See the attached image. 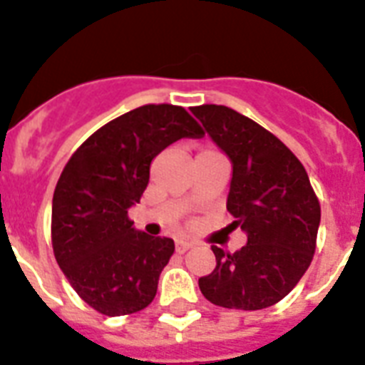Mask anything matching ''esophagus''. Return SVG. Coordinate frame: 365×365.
<instances>
[{"label": "esophagus", "mask_w": 365, "mask_h": 365, "mask_svg": "<svg viewBox=\"0 0 365 365\" xmlns=\"http://www.w3.org/2000/svg\"><path fill=\"white\" fill-rule=\"evenodd\" d=\"M192 247L191 242H183V240H180V242H176V251L178 253H185V251H189Z\"/></svg>", "instance_id": "esophagus-1"}]
</instances>
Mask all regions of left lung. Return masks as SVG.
Listing matches in <instances>:
<instances>
[{
  "label": "left lung",
  "mask_w": 365,
  "mask_h": 365,
  "mask_svg": "<svg viewBox=\"0 0 365 365\" xmlns=\"http://www.w3.org/2000/svg\"><path fill=\"white\" fill-rule=\"evenodd\" d=\"M204 131L232 163L227 210L247 234L236 253L212 245L215 269L198 279L215 306L264 309L283 300L309 268L321 204L306 168L264 127L223 105L192 106Z\"/></svg>",
  "instance_id": "8db88e82"
}]
</instances>
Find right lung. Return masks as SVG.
I'll return each instance as SVG.
<instances>
[{"label":"right lung","instance_id":"right-lung-1","mask_svg":"<svg viewBox=\"0 0 365 365\" xmlns=\"http://www.w3.org/2000/svg\"><path fill=\"white\" fill-rule=\"evenodd\" d=\"M202 127L174 105H144L108 121L73 153L52 198V247L76 294L108 317L152 304L174 242L133 227L127 212L150 182L153 157Z\"/></svg>","mask_w":365,"mask_h":365}]
</instances>
